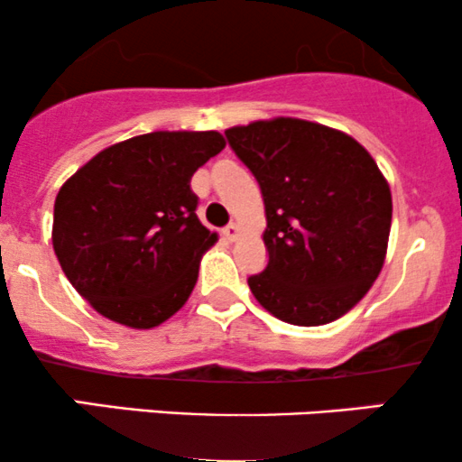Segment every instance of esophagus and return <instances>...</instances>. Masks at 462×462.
<instances>
[{"label": "esophagus", "instance_id": "1", "mask_svg": "<svg viewBox=\"0 0 462 462\" xmlns=\"http://www.w3.org/2000/svg\"><path fill=\"white\" fill-rule=\"evenodd\" d=\"M222 236H225L229 242H236L237 236H240V226H237L236 222H231V225H226L225 229H222Z\"/></svg>", "mask_w": 462, "mask_h": 462}]
</instances>
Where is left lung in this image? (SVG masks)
<instances>
[{
  "mask_svg": "<svg viewBox=\"0 0 462 462\" xmlns=\"http://www.w3.org/2000/svg\"><path fill=\"white\" fill-rule=\"evenodd\" d=\"M251 168L265 205L268 265L248 276L259 305L296 327L348 313L381 274L392 189L355 138L302 118L225 132Z\"/></svg>",
  "mask_w": 462,
  "mask_h": 462,
  "instance_id": "left-lung-1",
  "label": "left lung"
}]
</instances>
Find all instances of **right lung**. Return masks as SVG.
<instances>
[{
  "label": "right lung",
  "instance_id": "obj_1",
  "mask_svg": "<svg viewBox=\"0 0 462 462\" xmlns=\"http://www.w3.org/2000/svg\"><path fill=\"white\" fill-rule=\"evenodd\" d=\"M218 132H153L107 146L64 181L53 205V251L95 311L153 328L186 305L203 253L189 179L225 149Z\"/></svg>",
  "mask_w": 462,
  "mask_h": 462
}]
</instances>
